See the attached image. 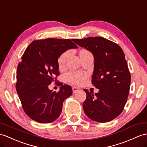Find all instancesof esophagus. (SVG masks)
<instances>
[{
	"label": "esophagus",
	"instance_id": "1",
	"mask_svg": "<svg viewBox=\"0 0 147 147\" xmlns=\"http://www.w3.org/2000/svg\"><path fill=\"white\" fill-rule=\"evenodd\" d=\"M72 90H73V93H74V94H76V93L78 92V90H79V88H77V87H74L72 88Z\"/></svg>",
	"mask_w": 147,
	"mask_h": 147
}]
</instances>
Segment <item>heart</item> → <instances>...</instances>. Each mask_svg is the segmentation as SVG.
I'll use <instances>...</instances> for the list:
<instances>
[{
    "label": "heart",
    "instance_id": "heart-1",
    "mask_svg": "<svg viewBox=\"0 0 147 147\" xmlns=\"http://www.w3.org/2000/svg\"><path fill=\"white\" fill-rule=\"evenodd\" d=\"M88 53H90V52L88 51L87 50H81L80 51V56L88 54ZM69 55L70 52L65 51L63 52L59 57L58 60H57V63H58V65L60 69H62L65 67L67 60L68 58H69ZM67 78L68 80L71 82V83L75 84H81L85 81L86 76L79 72H70L67 74Z\"/></svg>",
    "mask_w": 147,
    "mask_h": 147
}]
</instances>
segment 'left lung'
I'll use <instances>...</instances> for the list:
<instances>
[{
    "mask_svg": "<svg viewBox=\"0 0 147 147\" xmlns=\"http://www.w3.org/2000/svg\"><path fill=\"white\" fill-rule=\"evenodd\" d=\"M73 41L90 51L94 57L92 84L98 93L84 91V112L89 119L108 122L122 112L129 94L131 76L125 54L120 47L103 37H94Z\"/></svg>",
    "mask_w": 147,
    "mask_h": 147,
    "instance_id": "obj_1",
    "label": "left lung"
}]
</instances>
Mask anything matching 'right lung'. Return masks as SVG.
Listing matches in <instances>:
<instances>
[{
    "mask_svg": "<svg viewBox=\"0 0 147 147\" xmlns=\"http://www.w3.org/2000/svg\"><path fill=\"white\" fill-rule=\"evenodd\" d=\"M77 46L70 39L49 38L32 42L22 56L17 70L16 90L22 108L31 119L51 123L58 119L63 102L72 94L70 85H62L58 92L48 85L59 76V57ZM59 84V82H57Z\"/></svg>",
    "mask_w": 147,
    "mask_h": 147,
    "instance_id": "1",
    "label": "right lung"
}]
</instances>
